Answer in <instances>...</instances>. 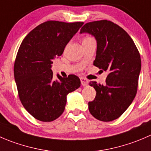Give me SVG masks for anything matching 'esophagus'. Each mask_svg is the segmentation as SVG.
I'll return each instance as SVG.
<instances>
[{
	"instance_id": "34e87169",
	"label": "esophagus",
	"mask_w": 151,
	"mask_h": 151,
	"mask_svg": "<svg viewBox=\"0 0 151 151\" xmlns=\"http://www.w3.org/2000/svg\"><path fill=\"white\" fill-rule=\"evenodd\" d=\"M80 80L81 82V85L83 86H86V85L88 84V83H89V81H88L86 78H80Z\"/></svg>"
}]
</instances>
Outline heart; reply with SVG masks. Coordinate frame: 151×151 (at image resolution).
Here are the masks:
<instances>
[{"mask_svg":"<svg viewBox=\"0 0 151 151\" xmlns=\"http://www.w3.org/2000/svg\"><path fill=\"white\" fill-rule=\"evenodd\" d=\"M89 38H91V37H86V38L84 39V40H86V39H89Z\"/></svg>","mask_w":151,"mask_h":151,"instance_id":"obj_1","label":"heart"}]
</instances>
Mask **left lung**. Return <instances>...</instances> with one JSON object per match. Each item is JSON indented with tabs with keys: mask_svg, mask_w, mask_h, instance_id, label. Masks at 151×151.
Here are the masks:
<instances>
[{
	"mask_svg": "<svg viewBox=\"0 0 151 151\" xmlns=\"http://www.w3.org/2000/svg\"><path fill=\"white\" fill-rule=\"evenodd\" d=\"M80 33L95 37L93 65L108 73L105 85L89 83L96 91L95 100L88 103L89 112L101 121H112L125 112L136 96L141 70L139 53L128 33L109 20L86 23Z\"/></svg>",
	"mask_w": 151,
	"mask_h": 151,
	"instance_id": "1",
	"label": "left lung"
}]
</instances>
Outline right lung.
<instances>
[{
    "mask_svg": "<svg viewBox=\"0 0 151 151\" xmlns=\"http://www.w3.org/2000/svg\"><path fill=\"white\" fill-rule=\"evenodd\" d=\"M83 23L45 22L32 30L22 42L14 66L19 98L34 118L51 122L62 115L67 95L81 86L74 75L53 79V59L63 53L65 46Z\"/></svg>",
    "mask_w": 151,
    "mask_h": 151,
    "instance_id": "1",
    "label": "right lung"
}]
</instances>
